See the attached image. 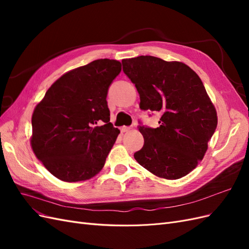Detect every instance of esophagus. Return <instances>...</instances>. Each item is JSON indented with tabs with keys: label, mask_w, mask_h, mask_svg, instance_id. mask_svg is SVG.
<instances>
[{
	"label": "esophagus",
	"mask_w": 249,
	"mask_h": 249,
	"mask_svg": "<svg viewBox=\"0 0 249 249\" xmlns=\"http://www.w3.org/2000/svg\"><path fill=\"white\" fill-rule=\"evenodd\" d=\"M131 129H132V126H122V127H120V132L125 133V132L131 131Z\"/></svg>",
	"instance_id": "1"
}]
</instances>
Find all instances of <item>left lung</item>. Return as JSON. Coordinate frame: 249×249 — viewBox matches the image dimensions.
Returning <instances> with one entry per match:
<instances>
[{"label":"left lung","mask_w":249,"mask_h":249,"mask_svg":"<svg viewBox=\"0 0 249 249\" xmlns=\"http://www.w3.org/2000/svg\"><path fill=\"white\" fill-rule=\"evenodd\" d=\"M140 108L162 112L157 129L139 125L144 145L134 154L158 178L178 179L197 166L217 126V112L197 73L178 61L153 56L124 59Z\"/></svg>","instance_id":"left-lung-1"}]
</instances>
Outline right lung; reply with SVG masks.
Segmentation results:
<instances>
[{
    "label": "right lung",
    "mask_w": 249,
    "mask_h": 249,
    "mask_svg": "<svg viewBox=\"0 0 249 249\" xmlns=\"http://www.w3.org/2000/svg\"><path fill=\"white\" fill-rule=\"evenodd\" d=\"M120 71L117 60H94L62 74L36 105L31 147L57 178L82 182L103 169L120 133L110 123L106 101Z\"/></svg>",
    "instance_id": "1"
}]
</instances>
